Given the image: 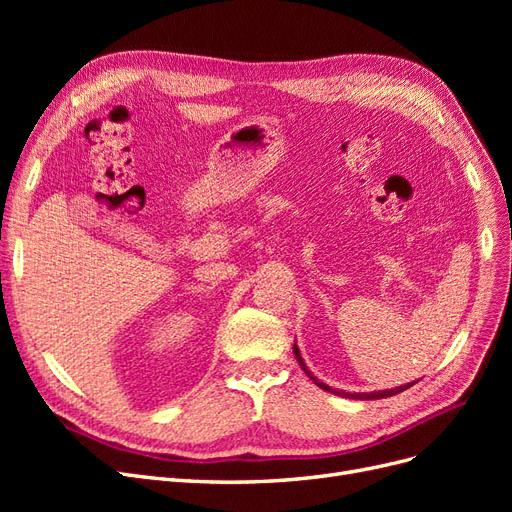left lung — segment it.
Masks as SVG:
<instances>
[{"instance_id":"1","label":"left lung","mask_w":512,"mask_h":512,"mask_svg":"<svg viewBox=\"0 0 512 512\" xmlns=\"http://www.w3.org/2000/svg\"><path fill=\"white\" fill-rule=\"evenodd\" d=\"M294 356H297V361H299V365H301V369L305 371V374L314 380V384L316 386H320V389H324L327 393H333V395H337V397H346V399H384V397H393V395H397V393H401V391H406V389H410V386L414 384V382H408V384H401V386H395V389H384V391H371V393H346V391H339V389H331L329 384H324V382H320L312 371L307 369V365H305V361H303V356H301V350H299V346H297V339H294Z\"/></svg>"}]
</instances>
